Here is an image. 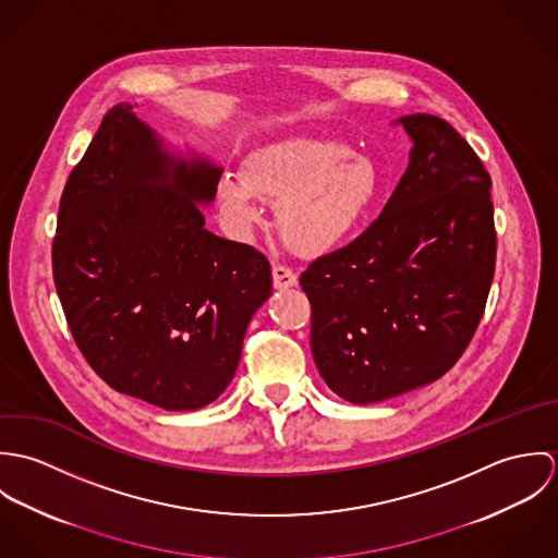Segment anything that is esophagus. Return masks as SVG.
Returning <instances> with one entry per match:
<instances>
[{"mask_svg": "<svg viewBox=\"0 0 558 558\" xmlns=\"http://www.w3.org/2000/svg\"><path fill=\"white\" fill-rule=\"evenodd\" d=\"M272 283L277 290H288V288H294L299 283V277L292 268L283 266V264H275L272 266Z\"/></svg>", "mask_w": 558, "mask_h": 558, "instance_id": "esophagus-1", "label": "esophagus"}]
</instances>
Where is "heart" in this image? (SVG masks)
Listing matches in <instances>:
<instances>
[{
  "label": "heart",
  "instance_id": "b5f03b06",
  "mask_svg": "<svg viewBox=\"0 0 558 558\" xmlns=\"http://www.w3.org/2000/svg\"><path fill=\"white\" fill-rule=\"evenodd\" d=\"M380 189L372 160L326 137L294 135L253 150L240 175L217 184L226 219L248 230L264 219L262 202L277 204V228L301 255H318L348 239L367 217Z\"/></svg>",
  "mask_w": 558,
  "mask_h": 558
}]
</instances>
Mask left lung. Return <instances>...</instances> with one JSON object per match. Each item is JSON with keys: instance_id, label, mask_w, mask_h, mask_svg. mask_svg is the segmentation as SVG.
<instances>
[{"instance_id": "obj_1", "label": "left lung", "mask_w": 558, "mask_h": 558, "mask_svg": "<svg viewBox=\"0 0 558 558\" xmlns=\"http://www.w3.org/2000/svg\"><path fill=\"white\" fill-rule=\"evenodd\" d=\"M412 148L383 215L301 275L312 352L332 393L398 398L445 376L471 343L494 279L492 180L442 118H399Z\"/></svg>"}]
</instances>
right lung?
I'll use <instances>...</instances> for the list:
<instances>
[{"instance_id": "right-lung-1", "label": "right lung", "mask_w": 558, "mask_h": 558, "mask_svg": "<svg viewBox=\"0 0 558 558\" xmlns=\"http://www.w3.org/2000/svg\"><path fill=\"white\" fill-rule=\"evenodd\" d=\"M221 167L165 144L133 105L109 109L71 171L53 239V281L89 367L118 393L165 410L219 398L268 259L204 228Z\"/></svg>"}]
</instances>
